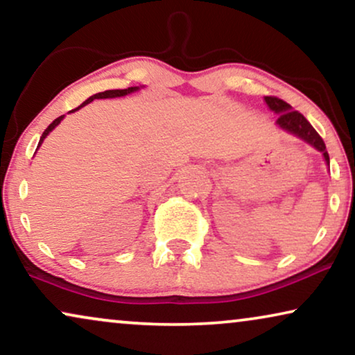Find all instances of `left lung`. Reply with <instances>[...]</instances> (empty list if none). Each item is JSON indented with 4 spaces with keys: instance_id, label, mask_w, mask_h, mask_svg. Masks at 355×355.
Here are the masks:
<instances>
[{
    "instance_id": "left-lung-1",
    "label": "left lung",
    "mask_w": 355,
    "mask_h": 355,
    "mask_svg": "<svg viewBox=\"0 0 355 355\" xmlns=\"http://www.w3.org/2000/svg\"><path fill=\"white\" fill-rule=\"evenodd\" d=\"M266 103L268 104V107H270L272 111L279 114L277 119V123L279 127L294 133L296 137L302 138L304 141L312 144L313 148H317L318 151H322L325 161L329 164V156L325 141H323L320 135L317 133V130L311 125V122H309L301 112L294 111L286 101H283V99H279L277 96H266Z\"/></svg>"
}]
</instances>
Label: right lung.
Masks as SVG:
<instances>
[{
    "label": "right lung",
    "instance_id": "add662e5",
    "mask_svg": "<svg viewBox=\"0 0 355 355\" xmlns=\"http://www.w3.org/2000/svg\"><path fill=\"white\" fill-rule=\"evenodd\" d=\"M138 89V87H132V88H125V89H107V92H103V93H96V94H93V96H89L87 101H85L83 104H80L78 107H76V109H72L71 112H73V111H77V109H80L82 106H85V104H88V103H92L93 99H103V98H117V96H125V94H128V93H132V92H137ZM64 119V116H59L58 119H54V121L49 123L48 125V128L44 130L43 132V135H42V138H40V143H38V146L40 144H42V141L44 138H46V135L51 132V130L58 125L59 122H61Z\"/></svg>",
    "mask_w": 355,
    "mask_h": 355
}]
</instances>
